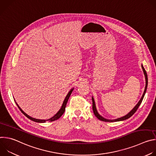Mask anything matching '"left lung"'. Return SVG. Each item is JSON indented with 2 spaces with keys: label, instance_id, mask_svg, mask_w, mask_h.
Masks as SVG:
<instances>
[{
  "label": "left lung",
  "instance_id": "left-lung-1",
  "mask_svg": "<svg viewBox=\"0 0 156 156\" xmlns=\"http://www.w3.org/2000/svg\"><path fill=\"white\" fill-rule=\"evenodd\" d=\"M141 67L143 69V72H144V76H145V79H146V86H145V89H144V93H143V94L141 98V99L140 100V101L138 102V104L135 105V107L133 108L130 112L126 115L122 117H120V118H119V119H114V120H108V119H106L104 117H102L101 115H100L99 114V113L97 111V109H96V104H95V102H94V98L92 97V101H93V112L95 115V116L100 120L101 121H104V122H119V121H122V120H126L128 119H129V117H131L133 114H134L136 111L137 110V109L138 108V107H140V104H141L142 102V101L144 98V96L145 95V93L146 92V90H147V83H148V81H147V73L144 69V68L143 67V65H141Z\"/></svg>",
  "mask_w": 156,
  "mask_h": 156
}]
</instances>
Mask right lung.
Here are the masks:
<instances>
[{"mask_svg": "<svg viewBox=\"0 0 156 156\" xmlns=\"http://www.w3.org/2000/svg\"><path fill=\"white\" fill-rule=\"evenodd\" d=\"M73 89H74V88L72 89V90L69 91V93L67 94V95H66V98H65V99H64V101H63V104H62V107H61V108L58 110V112L54 117H52V118H51V119H48V120H40V119H36L31 117L30 116H29L28 115H27L25 112H24L22 110V109L18 106V105L17 104V103H16V102H16V104L18 107L20 108L21 112L22 113H23V114L27 118H28L29 119H30V120H33V121H34V122H39V123H45L46 121L53 122V121H55V120H57V119H58L63 115V114L64 113L65 110V107H66V103H67V102H68V100H69V98H70V95H71V94H72V91H73Z\"/></svg>", "mask_w": 156, "mask_h": 156, "instance_id": "add662e5", "label": "right lung"}]
</instances>
